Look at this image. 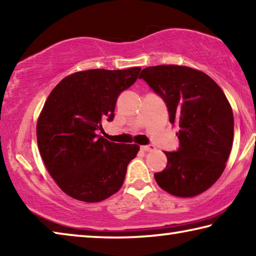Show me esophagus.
I'll return each instance as SVG.
<instances>
[{"instance_id":"1","label":"esophagus","mask_w":256,"mask_h":256,"mask_svg":"<svg viewBox=\"0 0 256 256\" xmlns=\"http://www.w3.org/2000/svg\"><path fill=\"white\" fill-rule=\"evenodd\" d=\"M141 149L144 151H154L156 146L154 144H148V146H142Z\"/></svg>"}]
</instances>
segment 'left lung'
<instances>
[{"mask_svg": "<svg viewBox=\"0 0 256 256\" xmlns=\"http://www.w3.org/2000/svg\"><path fill=\"white\" fill-rule=\"evenodd\" d=\"M138 78L164 99L170 122L180 128V148L164 152L167 166L154 174V180L172 196H196L210 188L226 168L234 138L230 104L222 88L196 68L149 66Z\"/></svg>", "mask_w": 256, "mask_h": 256, "instance_id": "1", "label": "left lung"}]
</instances>
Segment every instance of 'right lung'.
<instances>
[{"label": "right lung", "instance_id": "right-lung-1", "mask_svg": "<svg viewBox=\"0 0 256 256\" xmlns=\"http://www.w3.org/2000/svg\"><path fill=\"white\" fill-rule=\"evenodd\" d=\"M141 68H94L72 73L52 90L37 120V144L46 170L76 200H106L122 188L128 162L140 146L98 136L114 118L118 94L136 81Z\"/></svg>", "mask_w": 256, "mask_h": 256}]
</instances>
